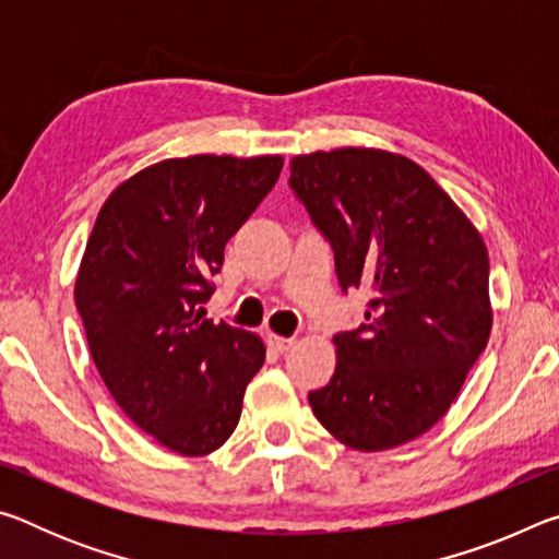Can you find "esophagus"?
<instances>
[{
    "label": "esophagus",
    "mask_w": 559,
    "mask_h": 559,
    "mask_svg": "<svg viewBox=\"0 0 559 559\" xmlns=\"http://www.w3.org/2000/svg\"><path fill=\"white\" fill-rule=\"evenodd\" d=\"M269 345L276 349V353H286L293 345H296V337H283V335H269Z\"/></svg>",
    "instance_id": "obj_1"
}]
</instances>
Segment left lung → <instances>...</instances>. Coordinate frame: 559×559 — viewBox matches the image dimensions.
<instances>
[{"mask_svg": "<svg viewBox=\"0 0 559 559\" xmlns=\"http://www.w3.org/2000/svg\"><path fill=\"white\" fill-rule=\"evenodd\" d=\"M290 187L333 246L343 290L372 293L365 323L333 337L335 374L308 402L349 449L402 447L451 409L488 345L484 236L427 169L390 150L296 155Z\"/></svg>", "mask_w": 559, "mask_h": 559, "instance_id": "1", "label": "left lung"}]
</instances>
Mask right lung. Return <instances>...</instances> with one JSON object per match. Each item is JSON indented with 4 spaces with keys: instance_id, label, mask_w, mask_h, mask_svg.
Listing matches in <instances>:
<instances>
[{
    "instance_id": "right-lung-1",
    "label": "right lung",
    "mask_w": 559,
    "mask_h": 559,
    "mask_svg": "<svg viewBox=\"0 0 559 559\" xmlns=\"http://www.w3.org/2000/svg\"><path fill=\"white\" fill-rule=\"evenodd\" d=\"M281 155H192L112 189L75 276V306L108 392L140 429L182 456L231 437L266 359L257 333L214 325L202 302L224 246L281 175Z\"/></svg>"
}]
</instances>
